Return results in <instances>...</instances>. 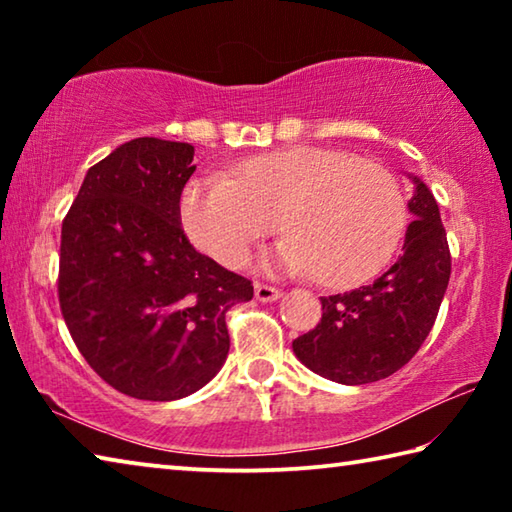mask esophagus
I'll list each match as a JSON object with an SVG mask.
<instances>
[{
    "mask_svg": "<svg viewBox=\"0 0 512 512\" xmlns=\"http://www.w3.org/2000/svg\"><path fill=\"white\" fill-rule=\"evenodd\" d=\"M280 296H282L280 289L268 287V284H262V282L255 284V298H257L259 302H275Z\"/></svg>",
    "mask_w": 512,
    "mask_h": 512,
    "instance_id": "obj_1",
    "label": "esophagus"
}]
</instances>
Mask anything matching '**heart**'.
Returning <instances> with one entry per match:
<instances>
[{"mask_svg":"<svg viewBox=\"0 0 512 512\" xmlns=\"http://www.w3.org/2000/svg\"><path fill=\"white\" fill-rule=\"evenodd\" d=\"M180 216L189 239L228 268L244 264L277 219L287 237L266 266L343 289L391 262L406 230V201L393 173L377 162L291 146L239 162L228 178L189 183Z\"/></svg>","mask_w":512,"mask_h":512,"instance_id":"b5f03b06","label":"heart"}]
</instances>
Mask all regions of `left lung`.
<instances>
[{"label":"left lung","mask_w":512,"mask_h":512,"mask_svg":"<svg viewBox=\"0 0 512 512\" xmlns=\"http://www.w3.org/2000/svg\"><path fill=\"white\" fill-rule=\"evenodd\" d=\"M413 183L402 257L368 287L320 298V323L293 341L296 357L320 377L348 386L391 377L436 323L452 255L436 198L422 180Z\"/></svg>","instance_id":"8db88e82"}]
</instances>
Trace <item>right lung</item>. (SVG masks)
Wrapping results in <instances>:
<instances>
[{
  "instance_id": "obj_1",
  "label": "right lung",
  "mask_w": 512,
  "mask_h": 512,
  "mask_svg": "<svg viewBox=\"0 0 512 512\" xmlns=\"http://www.w3.org/2000/svg\"><path fill=\"white\" fill-rule=\"evenodd\" d=\"M194 146L137 137L88 169L60 235L58 300L97 375L137 400L196 393L230 350L225 314L253 282L189 244L180 194Z\"/></svg>"
}]
</instances>
